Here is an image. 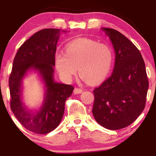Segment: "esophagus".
<instances>
[{
  "label": "esophagus",
  "mask_w": 156,
  "mask_h": 156,
  "mask_svg": "<svg viewBox=\"0 0 156 156\" xmlns=\"http://www.w3.org/2000/svg\"><path fill=\"white\" fill-rule=\"evenodd\" d=\"M83 92V90L79 88H75L74 89V94H80Z\"/></svg>",
  "instance_id": "esophagus-1"
}]
</instances>
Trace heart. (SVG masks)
<instances>
[{"label":"heart","mask_w":156,"mask_h":156,"mask_svg":"<svg viewBox=\"0 0 156 156\" xmlns=\"http://www.w3.org/2000/svg\"><path fill=\"white\" fill-rule=\"evenodd\" d=\"M112 60V50L108 45L88 39H76L66 46V53L57 52L55 55V67L64 79L72 80L78 68L82 79L90 84L106 78Z\"/></svg>","instance_id":"heart-1"}]
</instances>
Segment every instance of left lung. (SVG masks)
Segmentation results:
<instances>
[{"label":"left lung","instance_id":"1","mask_svg":"<svg viewBox=\"0 0 156 156\" xmlns=\"http://www.w3.org/2000/svg\"><path fill=\"white\" fill-rule=\"evenodd\" d=\"M115 52L114 71L93 90L92 114L98 124L119 130L133 123L145 106L149 82L145 64L133 42L117 30L101 28Z\"/></svg>","mask_w":156,"mask_h":156}]
</instances>
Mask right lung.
<instances>
[{
  "label": "right lung",
  "instance_id": "obj_1",
  "mask_svg": "<svg viewBox=\"0 0 156 156\" xmlns=\"http://www.w3.org/2000/svg\"><path fill=\"white\" fill-rule=\"evenodd\" d=\"M62 33L67 31L45 28L37 31L23 43L14 58L9 86L11 109L26 129L46 134L58 127L64 112L65 101L73 92V86L54 79L55 53ZM37 72L44 87L42 104L34 109L23 101V80L29 73Z\"/></svg>",
  "mask_w": 156,
  "mask_h": 156
}]
</instances>
